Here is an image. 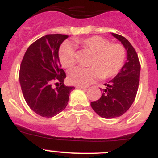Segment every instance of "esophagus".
<instances>
[{
	"instance_id": "34e87169",
	"label": "esophagus",
	"mask_w": 158,
	"mask_h": 158,
	"mask_svg": "<svg viewBox=\"0 0 158 158\" xmlns=\"http://www.w3.org/2000/svg\"><path fill=\"white\" fill-rule=\"evenodd\" d=\"M76 88H77V89H86L85 87H83V86H80V85L76 86Z\"/></svg>"
}]
</instances>
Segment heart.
Returning <instances> with one entry per match:
<instances>
[{
  "label": "heart",
  "mask_w": 158,
  "mask_h": 158,
  "mask_svg": "<svg viewBox=\"0 0 158 158\" xmlns=\"http://www.w3.org/2000/svg\"><path fill=\"white\" fill-rule=\"evenodd\" d=\"M75 43L93 54L89 68L75 67L68 74L73 85L87 86L96 79L110 78L118 74L126 59V50L119 43H111L107 39L98 35L83 40H76ZM58 59L62 67L69 69L76 62L75 50L69 43H63L58 50Z\"/></svg>",
  "instance_id": "b5f03b06"
}]
</instances>
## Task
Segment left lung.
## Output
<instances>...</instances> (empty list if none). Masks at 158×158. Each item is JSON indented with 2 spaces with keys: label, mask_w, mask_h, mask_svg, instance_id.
Listing matches in <instances>:
<instances>
[{
  "label": "left lung",
  "mask_w": 158,
  "mask_h": 158,
  "mask_svg": "<svg viewBox=\"0 0 158 158\" xmlns=\"http://www.w3.org/2000/svg\"><path fill=\"white\" fill-rule=\"evenodd\" d=\"M122 43L127 51V61L118 74L104 84L102 96L99 100L91 102L95 112L104 118L121 116L133 104L139 89L141 65L133 46L123 36L111 33Z\"/></svg>",
  "instance_id": "left-lung-1"
}]
</instances>
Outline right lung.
I'll return each instance as SVG.
<instances>
[{
    "instance_id": "add662e5",
    "label": "right lung",
    "mask_w": 158,
    "mask_h": 158,
    "mask_svg": "<svg viewBox=\"0 0 158 158\" xmlns=\"http://www.w3.org/2000/svg\"><path fill=\"white\" fill-rule=\"evenodd\" d=\"M68 37L62 34L43 36L29 46L20 64L19 80L23 97L40 116L51 118L63 111L74 89L64 85L66 75L58 59L60 46Z\"/></svg>"
}]
</instances>
